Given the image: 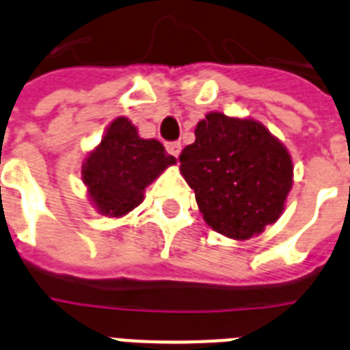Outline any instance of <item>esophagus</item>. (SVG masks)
<instances>
[{
  "label": "esophagus",
  "instance_id": "esophagus-1",
  "mask_svg": "<svg viewBox=\"0 0 350 350\" xmlns=\"http://www.w3.org/2000/svg\"><path fill=\"white\" fill-rule=\"evenodd\" d=\"M165 150L169 151V153L172 154V157H176L178 158V154H179V151H181V144H179V142H167L165 144Z\"/></svg>",
  "mask_w": 350,
  "mask_h": 350
}]
</instances>
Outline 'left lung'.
Returning a JSON list of instances; mask_svg holds the SVG:
<instances>
[{
  "instance_id": "obj_1",
  "label": "left lung",
  "mask_w": 350,
  "mask_h": 350,
  "mask_svg": "<svg viewBox=\"0 0 350 350\" xmlns=\"http://www.w3.org/2000/svg\"><path fill=\"white\" fill-rule=\"evenodd\" d=\"M179 162L208 226L234 239L275 224L293 185L291 157L266 126L220 112L199 121Z\"/></svg>"
}]
</instances>
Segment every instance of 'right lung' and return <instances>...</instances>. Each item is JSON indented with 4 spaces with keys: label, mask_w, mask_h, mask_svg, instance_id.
Masks as SVG:
<instances>
[{
    "label": "right lung",
    "mask_w": 350,
    "mask_h": 350,
    "mask_svg": "<svg viewBox=\"0 0 350 350\" xmlns=\"http://www.w3.org/2000/svg\"><path fill=\"white\" fill-rule=\"evenodd\" d=\"M174 162L160 142L141 139L126 118H118L88 157L83 181L102 215L121 217L141 204L144 188Z\"/></svg>",
    "instance_id": "obj_1"
}]
</instances>
